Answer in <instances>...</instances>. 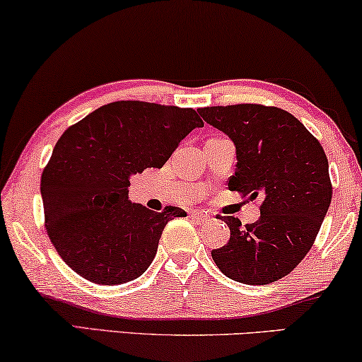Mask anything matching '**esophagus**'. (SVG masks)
I'll return each mask as SVG.
<instances>
[{"mask_svg":"<svg viewBox=\"0 0 362 362\" xmlns=\"http://www.w3.org/2000/svg\"><path fill=\"white\" fill-rule=\"evenodd\" d=\"M192 219L197 221V222H209L211 221V216L206 214V212H199V211H192L189 214Z\"/></svg>","mask_w":362,"mask_h":362,"instance_id":"obj_1","label":"esophagus"}]
</instances>
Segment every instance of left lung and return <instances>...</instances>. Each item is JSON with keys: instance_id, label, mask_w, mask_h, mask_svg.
<instances>
[{"instance_id": "1", "label": "left lung", "mask_w": 362, "mask_h": 362, "mask_svg": "<svg viewBox=\"0 0 362 362\" xmlns=\"http://www.w3.org/2000/svg\"><path fill=\"white\" fill-rule=\"evenodd\" d=\"M206 123L235 146L230 191L262 197L260 217L242 227L224 217L230 239L211 252L229 279L267 285L288 275L313 245L331 204L328 160L323 146L291 113L276 107L242 105L199 108Z\"/></svg>"}]
</instances>
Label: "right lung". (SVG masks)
I'll return each mask as SVG.
<instances>
[{
	"label": "right lung",
	"mask_w": 362,
	"mask_h": 362,
	"mask_svg": "<svg viewBox=\"0 0 362 362\" xmlns=\"http://www.w3.org/2000/svg\"><path fill=\"white\" fill-rule=\"evenodd\" d=\"M201 127L192 108L123 100L64 132L42 173L41 196L49 239L76 274L98 285L145 274L165 226L186 211L156 212L132 202L130 177L161 168Z\"/></svg>",
	"instance_id": "right-lung-1"
}]
</instances>
